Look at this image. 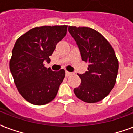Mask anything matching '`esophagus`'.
I'll return each instance as SVG.
<instances>
[{
  "label": "esophagus",
  "instance_id": "esophagus-1",
  "mask_svg": "<svg viewBox=\"0 0 133 133\" xmlns=\"http://www.w3.org/2000/svg\"><path fill=\"white\" fill-rule=\"evenodd\" d=\"M72 75V72H68V71H65V76L66 77H69V76H70Z\"/></svg>",
  "mask_w": 133,
  "mask_h": 133
}]
</instances>
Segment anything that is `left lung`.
Wrapping results in <instances>:
<instances>
[{"label":"left lung","mask_w":133,"mask_h":133,"mask_svg":"<svg viewBox=\"0 0 133 133\" xmlns=\"http://www.w3.org/2000/svg\"><path fill=\"white\" fill-rule=\"evenodd\" d=\"M69 33L79 49L82 61L89 63L88 71L78 74L81 79L74 93L88 103L99 102L114 88L118 61L114 49L98 31L89 27L69 26Z\"/></svg>","instance_id":"8db88e82"}]
</instances>
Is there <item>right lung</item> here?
Masks as SVG:
<instances>
[{"label": "right lung", "mask_w": 133, "mask_h": 133, "mask_svg": "<svg viewBox=\"0 0 133 133\" xmlns=\"http://www.w3.org/2000/svg\"><path fill=\"white\" fill-rule=\"evenodd\" d=\"M68 26L35 27L17 39L10 61V72L19 94L31 104L43 105L56 96L65 70L54 72L44 66Z\"/></svg>", "instance_id": "right-lung-1"}]
</instances>
